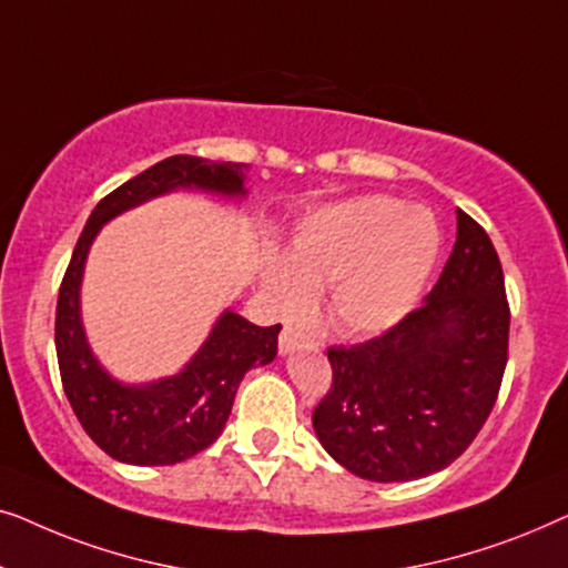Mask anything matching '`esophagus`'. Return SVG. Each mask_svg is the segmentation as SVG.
<instances>
[{"instance_id": "esophagus-1", "label": "esophagus", "mask_w": 568, "mask_h": 568, "mask_svg": "<svg viewBox=\"0 0 568 568\" xmlns=\"http://www.w3.org/2000/svg\"><path fill=\"white\" fill-rule=\"evenodd\" d=\"M307 336L305 333H300V331H294V328H284L282 331V336H278V352L282 354H290V352H294V348H297L300 344H307Z\"/></svg>"}]
</instances>
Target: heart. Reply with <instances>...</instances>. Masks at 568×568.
Returning a JSON list of instances; mask_svg holds the SVG:
<instances>
[{
	"mask_svg": "<svg viewBox=\"0 0 568 568\" xmlns=\"http://www.w3.org/2000/svg\"><path fill=\"white\" fill-rule=\"evenodd\" d=\"M442 235L426 209L387 196H362L307 216L292 240L290 261L268 258L266 290L278 313L300 315L310 286H328L333 323L352 333H379L416 307Z\"/></svg>",
	"mask_w": 568,
	"mask_h": 568,
	"instance_id": "b5f03b06",
	"label": "heart"
}]
</instances>
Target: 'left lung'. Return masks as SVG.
Listing matches in <instances>:
<instances>
[{
  "label": "left lung",
  "mask_w": 568,
  "mask_h": 568,
  "mask_svg": "<svg viewBox=\"0 0 568 568\" xmlns=\"http://www.w3.org/2000/svg\"><path fill=\"white\" fill-rule=\"evenodd\" d=\"M509 302L491 237L457 209V240L424 305L364 344L331 346L313 426L333 460L390 484L455 463L491 414L507 367Z\"/></svg>",
  "instance_id": "1"
}]
</instances>
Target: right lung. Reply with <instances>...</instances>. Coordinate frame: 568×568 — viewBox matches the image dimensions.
I'll return each instance as SVG.
<instances>
[{"label":"right lung","instance_id":"1","mask_svg":"<svg viewBox=\"0 0 568 568\" xmlns=\"http://www.w3.org/2000/svg\"><path fill=\"white\" fill-rule=\"evenodd\" d=\"M245 170L243 162L175 154L108 193L77 240L57 302V359L69 406L113 460L175 465L212 445L227 424L245 372L274 362L282 325L261 328L224 310L183 372L150 385H123L100 367L82 331L80 284L92 240L108 220L175 189L245 196Z\"/></svg>","mask_w":568,"mask_h":568}]
</instances>
